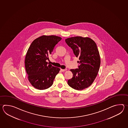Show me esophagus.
<instances>
[{"label": "esophagus", "instance_id": "esophagus-1", "mask_svg": "<svg viewBox=\"0 0 128 128\" xmlns=\"http://www.w3.org/2000/svg\"><path fill=\"white\" fill-rule=\"evenodd\" d=\"M66 70H67V69H61V71L62 72H64V71H66Z\"/></svg>", "mask_w": 128, "mask_h": 128}]
</instances>
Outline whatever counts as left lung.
Segmentation results:
<instances>
[{
  "label": "left lung",
  "mask_w": 128,
  "mask_h": 128,
  "mask_svg": "<svg viewBox=\"0 0 128 128\" xmlns=\"http://www.w3.org/2000/svg\"><path fill=\"white\" fill-rule=\"evenodd\" d=\"M65 42L80 60L78 68L70 70L73 76L68 84L75 90H83L92 84L99 70L101 60L96 44L92 39L82 36L67 38Z\"/></svg>",
  "instance_id": "1"
}]
</instances>
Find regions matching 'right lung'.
I'll return each instance as SVG.
<instances>
[{"label": "right lung", "mask_w": 128, "mask_h": 128, "mask_svg": "<svg viewBox=\"0 0 128 128\" xmlns=\"http://www.w3.org/2000/svg\"><path fill=\"white\" fill-rule=\"evenodd\" d=\"M61 39L56 36H42L33 41L28 49L24 61L26 70L29 81L38 89L45 90L51 86L60 70L46 60Z\"/></svg>", "instance_id": "add662e5"}]
</instances>
